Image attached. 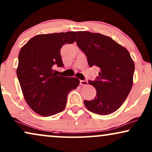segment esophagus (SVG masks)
<instances>
[{
    "label": "esophagus",
    "instance_id": "obj_1",
    "mask_svg": "<svg viewBox=\"0 0 152 152\" xmlns=\"http://www.w3.org/2000/svg\"><path fill=\"white\" fill-rule=\"evenodd\" d=\"M80 85H81V86H88V83L87 80H80Z\"/></svg>",
    "mask_w": 152,
    "mask_h": 152
}]
</instances>
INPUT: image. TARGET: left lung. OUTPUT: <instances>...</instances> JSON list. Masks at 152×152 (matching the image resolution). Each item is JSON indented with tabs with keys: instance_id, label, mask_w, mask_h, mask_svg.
Listing matches in <instances>:
<instances>
[{
	"instance_id": "obj_1",
	"label": "left lung",
	"mask_w": 152,
	"mask_h": 152,
	"mask_svg": "<svg viewBox=\"0 0 152 152\" xmlns=\"http://www.w3.org/2000/svg\"><path fill=\"white\" fill-rule=\"evenodd\" d=\"M76 44L85 53L90 67L99 69L95 80H88L97 95L93 100H84L91 112L108 115L116 111L131 90L135 64L129 52L112 38L98 33L77 31Z\"/></svg>"
}]
</instances>
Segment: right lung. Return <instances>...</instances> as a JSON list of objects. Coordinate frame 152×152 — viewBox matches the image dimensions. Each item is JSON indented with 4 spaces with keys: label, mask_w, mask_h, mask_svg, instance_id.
<instances>
[{
    "label": "right lung",
    "mask_w": 152,
    "mask_h": 152,
    "mask_svg": "<svg viewBox=\"0 0 152 152\" xmlns=\"http://www.w3.org/2000/svg\"><path fill=\"white\" fill-rule=\"evenodd\" d=\"M74 31L40 34L21 48L17 75L26 103L38 114L47 117L65 109L67 95L79 85L74 77L57 76L55 66L62 67L60 50L76 41Z\"/></svg>",
    "instance_id": "obj_1"
}]
</instances>
